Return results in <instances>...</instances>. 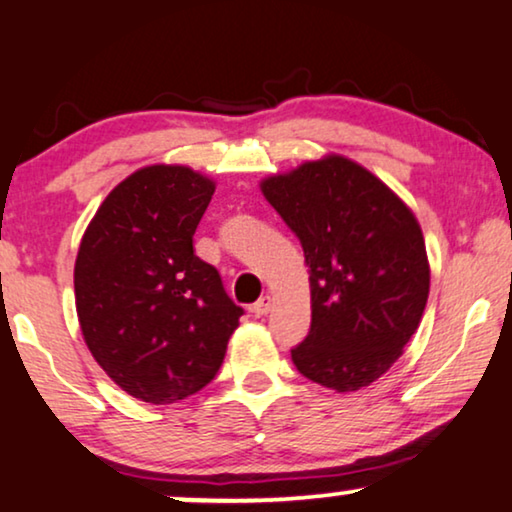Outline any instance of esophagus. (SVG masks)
<instances>
[{
  "instance_id": "obj_1",
  "label": "esophagus",
  "mask_w": 512,
  "mask_h": 512,
  "mask_svg": "<svg viewBox=\"0 0 512 512\" xmlns=\"http://www.w3.org/2000/svg\"><path fill=\"white\" fill-rule=\"evenodd\" d=\"M271 307H274V297L262 295L260 300L252 304V314H255V316H267L271 312Z\"/></svg>"
}]
</instances>
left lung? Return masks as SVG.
Here are the masks:
<instances>
[{
	"label": "left lung",
	"instance_id": "1",
	"mask_svg": "<svg viewBox=\"0 0 512 512\" xmlns=\"http://www.w3.org/2000/svg\"><path fill=\"white\" fill-rule=\"evenodd\" d=\"M262 193L300 238L309 267L312 326L290 349L293 364L338 392L371 385L401 357L428 302L416 217L342 155L264 179Z\"/></svg>",
	"mask_w": 512,
	"mask_h": 512
}]
</instances>
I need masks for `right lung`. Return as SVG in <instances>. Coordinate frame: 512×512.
<instances>
[{"instance_id": "add662e5", "label": "right lung", "mask_w": 512, "mask_h": 512, "mask_svg": "<svg viewBox=\"0 0 512 512\" xmlns=\"http://www.w3.org/2000/svg\"><path fill=\"white\" fill-rule=\"evenodd\" d=\"M215 184L181 165L120 181L84 231L75 307L89 352L122 390L174 404L215 378L243 307L193 250Z\"/></svg>"}]
</instances>
